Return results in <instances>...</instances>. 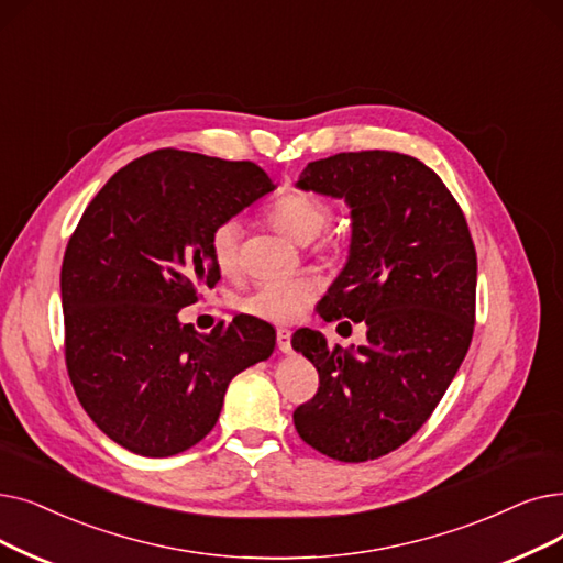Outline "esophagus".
Instances as JSON below:
<instances>
[{
	"label": "esophagus",
	"mask_w": 563,
	"mask_h": 563,
	"mask_svg": "<svg viewBox=\"0 0 563 563\" xmlns=\"http://www.w3.org/2000/svg\"><path fill=\"white\" fill-rule=\"evenodd\" d=\"M276 342H278V350H280L283 354L291 352V331H287V329H278V333H276Z\"/></svg>",
	"instance_id": "1"
}]
</instances>
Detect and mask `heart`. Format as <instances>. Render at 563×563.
I'll use <instances>...</instances> for the list:
<instances>
[{
    "label": "heart",
    "mask_w": 563,
    "mask_h": 563,
    "mask_svg": "<svg viewBox=\"0 0 563 563\" xmlns=\"http://www.w3.org/2000/svg\"><path fill=\"white\" fill-rule=\"evenodd\" d=\"M268 221L280 232L299 243H308L320 233V251L327 257H340L347 251V230H327L331 221V205L324 195L308 188H291L268 207ZM239 243L241 223L239 218H225L211 230L209 246L216 266L223 274H234L239 268ZM317 297V283L308 276L264 280L246 297L241 299V310L257 320L274 324H291L306 312V308Z\"/></svg>",
    "instance_id": "b5f03b06"
}]
</instances>
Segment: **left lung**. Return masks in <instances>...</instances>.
Segmentation results:
<instances>
[{
  "label": "left lung",
  "mask_w": 563,
  "mask_h": 563,
  "mask_svg": "<svg viewBox=\"0 0 563 563\" xmlns=\"http://www.w3.org/2000/svg\"><path fill=\"white\" fill-rule=\"evenodd\" d=\"M299 186L352 207L350 262L317 310L365 322L368 342L350 352L312 329L291 335L320 375L291 419L322 455L377 460L421 430L470 350L476 249L451 190L413 156L335 154L308 163Z\"/></svg>",
  "instance_id": "1"
}]
</instances>
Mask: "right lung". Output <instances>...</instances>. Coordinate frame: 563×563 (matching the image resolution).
Masks as SVG:
<instances>
[{"label": "right lung", "mask_w": 563, "mask_h": 563, "mask_svg": "<svg viewBox=\"0 0 563 563\" xmlns=\"http://www.w3.org/2000/svg\"><path fill=\"white\" fill-rule=\"evenodd\" d=\"M274 190L251 161L156 150L87 205L62 264L73 390L112 442L177 455L211 432L228 384L272 356L276 329L236 314L198 333L179 310L221 280L211 230Z\"/></svg>", "instance_id": "right-lung-1"}]
</instances>
